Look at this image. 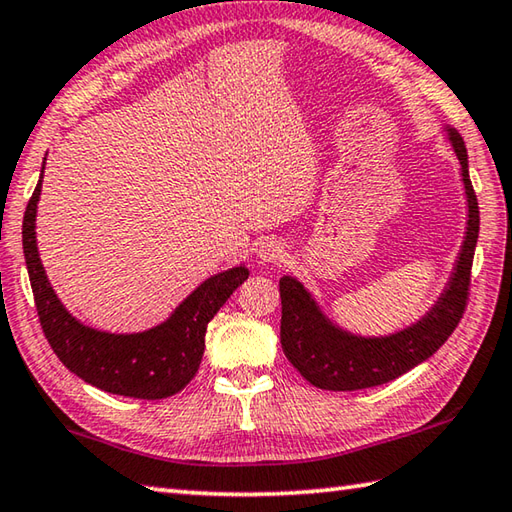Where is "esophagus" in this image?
<instances>
[{
    "instance_id": "esophagus-1",
    "label": "esophagus",
    "mask_w": 512,
    "mask_h": 512,
    "mask_svg": "<svg viewBox=\"0 0 512 512\" xmlns=\"http://www.w3.org/2000/svg\"><path fill=\"white\" fill-rule=\"evenodd\" d=\"M284 257H286V248H284L282 241H277V239H266L257 248V259H259V262H264V264L282 262Z\"/></svg>"
}]
</instances>
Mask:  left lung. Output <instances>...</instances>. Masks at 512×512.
<instances>
[{"label": "left lung", "instance_id": "8db88e82", "mask_svg": "<svg viewBox=\"0 0 512 512\" xmlns=\"http://www.w3.org/2000/svg\"><path fill=\"white\" fill-rule=\"evenodd\" d=\"M443 132L461 165L468 221L450 280L425 315L387 336H360L333 322L297 277L284 275L280 280L282 349L311 385L331 392H353L389 383L430 358L450 338L466 311L470 268L479 239V203L470 183L466 143L450 125H445Z\"/></svg>", "mask_w": 512, "mask_h": 512}]
</instances>
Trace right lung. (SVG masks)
I'll use <instances>...</instances> for the list:
<instances>
[{
    "label": "right lung",
    "mask_w": 512,
    "mask_h": 512,
    "mask_svg": "<svg viewBox=\"0 0 512 512\" xmlns=\"http://www.w3.org/2000/svg\"><path fill=\"white\" fill-rule=\"evenodd\" d=\"M46 163V159H44ZM42 174L24 212L22 246L31 288L46 340L71 374L102 392L159 401L179 394L199 371L208 322L235 288L248 280L246 264L208 277L170 313V318L138 333H111L80 322L55 295L35 239Z\"/></svg>",
    "instance_id": "right-lung-1"
}]
</instances>
